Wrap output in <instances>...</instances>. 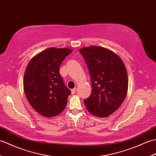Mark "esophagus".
<instances>
[{"instance_id": "esophagus-1", "label": "esophagus", "mask_w": 156, "mask_h": 156, "mask_svg": "<svg viewBox=\"0 0 156 156\" xmlns=\"http://www.w3.org/2000/svg\"><path fill=\"white\" fill-rule=\"evenodd\" d=\"M76 88H74L72 89V90H71V92H72V94H75V93H76Z\"/></svg>"}]
</instances>
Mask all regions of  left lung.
I'll use <instances>...</instances> for the list:
<instances>
[{
  "label": "left lung",
  "instance_id": "8db88e82",
  "mask_svg": "<svg viewBox=\"0 0 156 156\" xmlns=\"http://www.w3.org/2000/svg\"><path fill=\"white\" fill-rule=\"evenodd\" d=\"M80 52L88 68L92 88L84 104L91 114L108 117L119 108L127 93L124 63L113 51L98 46L82 48Z\"/></svg>",
  "mask_w": 156,
  "mask_h": 156
}]
</instances>
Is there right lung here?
Segmentation results:
<instances>
[{"label":"right lung","instance_id":"right-lung-1","mask_svg":"<svg viewBox=\"0 0 156 156\" xmlns=\"http://www.w3.org/2000/svg\"><path fill=\"white\" fill-rule=\"evenodd\" d=\"M72 51L68 48H51L33 58L26 68L23 88L29 104L39 114L53 117L67 105L71 91L59 74V66Z\"/></svg>","mask_w":156,"mask_h":156}]
</instances>
